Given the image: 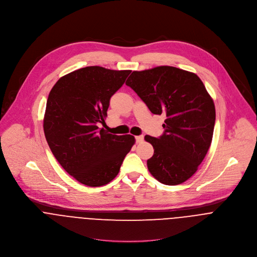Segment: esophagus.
Here are the masks:
<instances>
[{
  "label": "esophagus",
  "mask_w": 257,
  "mask_h": 257,
  "mask_svg": "<svg viewBox=\"0 0 257 257\" xmlns=\"http://www.w3.org/2000/svg\"><path fill=\"white\" fill-rule=\"evenodd\" d=\"M136 141H137L138 144L143 143V142H144V136H138V137H136Z\"/></svg>",
  "instance_id": "esophagus-1"
}]
</instances>
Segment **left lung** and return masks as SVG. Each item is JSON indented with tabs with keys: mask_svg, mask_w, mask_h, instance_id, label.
I'll return each mask as SVG.
<instances>
[{
	"mask_svg": "<svg viewBox=\"0 0 257 257\" xmlns=\"http://www.w3.org/2000/svg\"><path fill=\"white\" fill-rule=\"evenodd\" d=\"M125 85L152 113L166 114L163 134L145 137L154 148L149 172L165 185L183 183L197 171L213 139L216 110L203 82L196 74L159 66L134 71Z\"/></svg>",
	"mask_w": 257,
	"mask_h": 257,
	"instance_id": "8db88e82",
	"label": "left lung"
}]
</instances>
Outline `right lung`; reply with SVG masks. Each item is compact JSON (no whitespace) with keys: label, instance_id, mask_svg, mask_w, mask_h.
Segmentation results:
<instances>
[{"label":"right lung","instance_id":"add662e5","mask_svg":"<svg viewBox=\"0 0 257 257\" xmlns=\"http://www.w3.org/2000/svg\"><path fill=\"white\" fill-rule=\"evenodd\" d=\"M130 73L84 67L61 77L49 93L43 120L46 142L59 164L80 183L99 187L110 182L135 145L131 135H111L98 127L105 122L111 96Z\"/></svg>","mask_w":257,"mask_h":257}]
</instances>
